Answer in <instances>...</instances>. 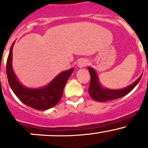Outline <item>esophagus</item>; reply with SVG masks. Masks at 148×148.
I'll list each match as a JSON object with an SVG mask.
<instances>
[{
  "instance_id": "obj_1",
  "label": "esophagus",
  "mask_w": 148,
  "mask_h": 148,
  "mask_svg": "<svg viewBox=\"0 0 148 148\" xmlns=\"http://www.w3.org/2000/svg\"><path fill=\"white\" fill-rule=\"evenodd\" d=\"M88 64H89V62H88L87 59H81L79 60V62H78V66L79 67V68H83V67L87 66Z\"/></svg>"
}]
</instances>
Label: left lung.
Listing matches in <instances>:
<instances>
[{"label":"left lung","instance_id":"left-lung-1","mask_svg":"<svg viewBox=\"0 0 148 148\" xmlns=\"http://www.w3.org/2000/svg\"><path fill=\"white\" fill-rule=\"evenodd\" d=\"M88 69H89V74H90L91 76L90 84H89V94L94 100L101 102L118 99V98L122 97L125 95H127L129 92H130L136 86V85L138 84L139 82L141 79L142 76H143V74H142L135 82L129 85L127 87L120 89H111L104 87L101 84L99 79V77H98L97 71H95V69L89 66Z\"/></svg>","mask_w":148,"mask_h":148}]
</instances>
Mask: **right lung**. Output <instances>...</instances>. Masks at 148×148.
I'll list each match as a JSON object with an SVG mask.
<instances>
[{"mask_svg":"<svg viewBox=\"0 0 148 148\" xmlns=\"http://www.w3.org/2000/svg\"><path fill=\"white\" fill-rule=\"evenodd\" d=\"M10 46L6 64L7 77L13 93L23 104L38 110H46L59 103L67 80L74 71V68L59 73L51 82L41 88H28L22 84L15 74L12 65L13 47Z\"/></svg>","mask_w":148,"mask_h":148,"instance_id":"add662e5","label":"right lung"}]
</instances>
